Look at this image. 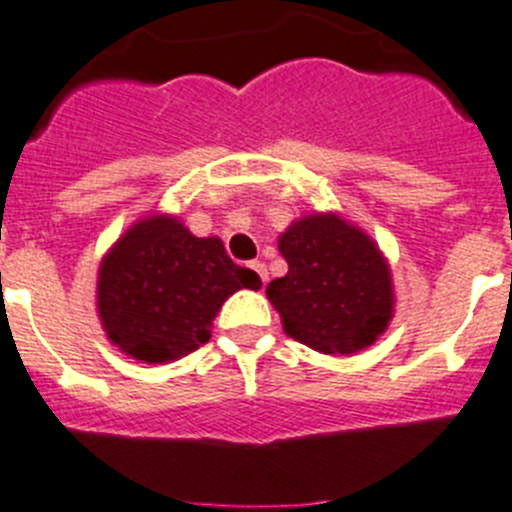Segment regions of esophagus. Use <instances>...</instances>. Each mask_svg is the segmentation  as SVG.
I'll use <instances>...</instances> for the list:
<instances>
[{"label":"esophagus","instance_id":"obj_1","mask_svg":"<svg viewBox=\"0 0 512 512\" xmlns=\"http://www.w3.org/2000/svg\"><path fill=\"white\" fill-rule=\"evenodd\" d=\"M252 270H255L257 272V278H260L262 280V285H267V267L265 265H262V262H252Z\"/></svg>","mask_w":512,"mask_h":512}]
</instances>
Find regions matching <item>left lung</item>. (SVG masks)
I'll list each match as a JSON object with an SVG mask.
<instances>
[{"mask_svg":"<svg viewBox=\"0 0 512 512\" xmlns=\"http://www.w3.org/2000/svg\"><path fill=\"white\" fill-rule=\"evenodd\" d=\"M278 250L288 272L265 293L290 338L328 356H353L389 328L391 267L364 229L336 212H313L280 234Z\"/></svg>","mask_w":512,"mask_h":512,"instance_id":"left-lung-1","label":"left lung"}]
</instances>
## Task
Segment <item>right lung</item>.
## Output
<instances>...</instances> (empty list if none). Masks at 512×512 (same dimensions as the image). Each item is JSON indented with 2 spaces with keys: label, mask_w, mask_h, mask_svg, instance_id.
<instances>
[{
  "label": "right lung",
  "mask_w": 512,
  "mask_h": 512,
  "mask_svg": "<svg viewBox=\"0 0 512 512\" xmlns=\"http://www.w3.org/2000/svg\"><path fill=\"white\" fill-rule=\"evenodd\" d=\"M260 290L219 237H197L176 214H143L105 252L95 308L113 346L141 364H171L212 336L229 295Z\"/></svg>",
  "instance_id": "right-lung-1"
}]
</instances>
